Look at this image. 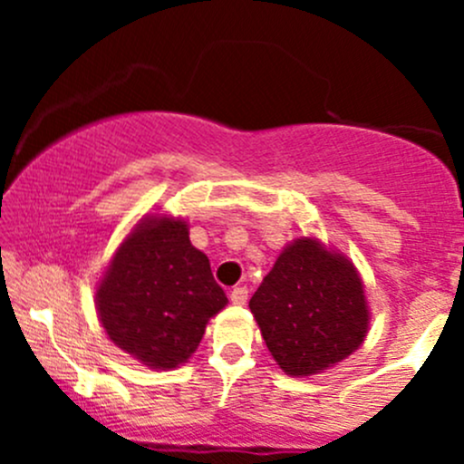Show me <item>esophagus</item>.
Masks as SVG:
<instances>
[{
    "instance_id": "1",
    "label": "esophagus",
    "mask_w": 464,
    "mask_h": 464,
    "mask_svg": "<svg viewBox=\"0 0 464 464\" xmlns=\"http://www.w3.org/2000/svg\"><path fill=\"white\" fill-rule=\"evenodd\" d=\"M246 301H248V287H244V285L233 287V290H231V303H236V305H244Z\"/></svg>"
}]
</instances>
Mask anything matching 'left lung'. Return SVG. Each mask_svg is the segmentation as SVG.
Wrapping results in <instances>:
<instances>
[{"instance_id": "obj_1", "label": "left lung", "mask_w": 464, "mask_h": 464, "mask_svg": "<svg viewBox=\"0 0 464 464\" xmlns=\"http://www.w3.org/2000/svg\"><path fill=\"white\" fill-rule=\"evenodd\" d=\"M248 307L276 364L295 377L347 358L369 327L353 264L307 237L279 255Z\"/></svg>"}]
</instances>
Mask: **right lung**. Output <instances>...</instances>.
I'll return each instance as SVG.
<instances>
[{"mask_svg": "<svg viewBox=\"0 0 464 464\" xmlns=\"http://www.w3.org/2000/svg\"><path fill=\"white\" fill-rule=\"evenodd\" d=\"M95 301L109 338L152 369L183 364L228 303L188 225L174 218H150L126 237Z\"/></svg>", "mask_w": 464, "mask_h": 464, "instance_id": "right-lung-1", "label": "right lung"}]
</instances>
